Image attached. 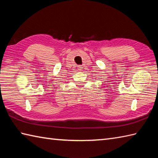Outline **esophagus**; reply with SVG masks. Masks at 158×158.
<instances>
[{
    "label": "esophagus",
    "instance_id": "obj_1",
    "mask_svg": "<svg viewBox=\"0 0 158 158\" xmlns=\"http://www.w3.org/2000/svg\"><path fill=\"white\" fill-rule=\"evenodd\" d=\"M82 69H83V67L81 66H78V70H79V71H81Z\"/></svg>",
    "mask_w": 158,
    "mask_h": 158
}]
</instances>
